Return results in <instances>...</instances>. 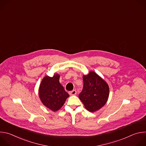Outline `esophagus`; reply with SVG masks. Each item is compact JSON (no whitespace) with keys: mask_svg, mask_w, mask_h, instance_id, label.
<instances>
[{"mask_svg":"<svg viewBox=\"0 0 146 146\" xmlns=\"http://www.w3.org/2000/svg\"><path fill=\"white\" fill-rule=\"evenodd\" d=\"M69 94H70V95H76L77 92H76V90H73V91H70V92H69Z\"/></svg>","mask_w":146,"mask_h":146,"instance_id":"obj_1","label":"esophagus"}]
</instances>
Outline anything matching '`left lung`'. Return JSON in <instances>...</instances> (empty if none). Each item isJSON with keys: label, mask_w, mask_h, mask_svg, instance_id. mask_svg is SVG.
<instances>
[{"label": "left lung", "mask_w": 146, "mask_h": 146, "mask_svg": "<svg viewBox=\"0 0 146 146\" xmlns=\"http://www.w3.org/2000/svg\"><path fill=\"white\" fill-rule=\"evenodd\" d=\"M84 86L78 96L86 109L95 112L106 103L109 96L108 83L96 73L92 71L82 77Z\"/></svg>", "instance_id": "left-lung-1"}]
</instances>
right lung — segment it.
Listing matches in <instances>:
<instances>
[{
  "label": "right lung",
  "mask_w": 146,
  "mask_h": 146,
  "mask_svg": "<svg viewBox=\"0 0 146 146\" xmlns=\"http://www.w3.org/2000/svg\"><path fill=\"white\" fill-rule=\"evenodd\" d=\"M60 76H45L39 87L38 95L43 105L53 111L59 110L64 105L69 95L59 82Z\"/></svg>",
  "instance_id": "add662e5"
}]
</instances>
